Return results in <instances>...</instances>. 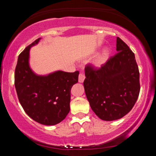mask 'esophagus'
I'll return each mask as SVG.
<instances>
[{
    "label": "esophagus",
    "mask_w": 156,
    "mask_h": 156,
    "mask_svg": "<svg viewBox=\"0 0 156 156\" xmlns=\"http://www.w3.org/2000/svg\"><path fill=\"white\" fill-rule=\"evenodd\" d=\"M84 79H85V76H84L83 73H80L78 76V82L79 83H83Z\"/></svg>",
    "instance_id": "1"
}]
</instances>
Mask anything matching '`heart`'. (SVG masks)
<instances>
[{"label":"heart","mask_w":156,"mask_h":156,"mask_svg":"<svg viewBox=\"0 0 156 156\" xmlns=\"http://www.w3.org/2000/svg\"><path fill=\"white\" fill-rule=\"evenodd\" d=\"M111 51L108 48H105L101 52L95 56L93 60V65L96 67H101L107 62L110 56Z\"/></svg>","instance_id":"heart-1"}]
</instances>
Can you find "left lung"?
I'll list each match as a JSON object with an SVG mask.
<instances>
[{"instance_id": "obj_1", "label": "left lung", "mask_w": 156, "mask_h": 156, "mask_svg": "<svg viewBox=\"0 0 156 156\" xmlns=\"http://www.w3.org/2000/svg\"><path fill=\"white\" fill-rule=\"evenodd\" d=\"M116 51L99 69L86 65L84 87L90 107L100 119H120L130 112L138 99L140 85L135 55L117 37Z\"/></svg>"}]
</instances>
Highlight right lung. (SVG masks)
<instances>
[{"instance_id": "right-lung-1", "label": "right lung", "mask_w": 156, "mask_h": 156, "mask_svg": "<svg viewBox=\"0 0 156 156\" xmlns=\"http://www.w3.org/2000/svg\"><path fill=\"white\" fill-rule=\"evenodd\" d=\"M18 56L15 69L14 84L19 102L25 113L36 122L54 125L62 121L70 111L71 89L78 83L79 72L57 71L47 76H38L29 65L31 47Z\"/></svg>"}]
</instances>
